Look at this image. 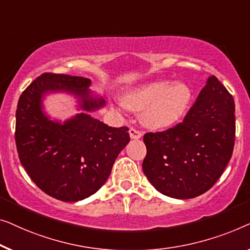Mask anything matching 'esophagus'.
<instances>
[{
    "label": "esophagus",
    "mask_w": 250,
    "mask_h": 250,
    "mask_svg": "<svg viewBox=\"0 0 250 250\" xmlns=\"http://www.w3.org/2000/svg\"><path fill=\"white\" fill-rule=\"evenodd\" d=\"M129 135H130V138H131V139H139V138H142L143 133L140 132L139 130H137L135 128H130Z\"/></svg>",
    "instance_id": "obj_1"
}]
</instances>
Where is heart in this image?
<instances>
[{
	"label": "heart",
	"mask_w": 250,
	"mask_h": 250,
	"mask_svg": "<svg viewBox=\"0 0 250 250\" xmlns=\"http://www.w3.org/2000/svg\"><path fill=\"white\" fill-rule=\"evenodd\" d=\"M190 100L191 90L185 83L160 80L128 90L120 105L135 111L144 110L143 120L147 126L163 129L182 117Z\"/></svg>",
	"instance_id": "1"
}]
</instances>
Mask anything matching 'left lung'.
<instances>
[{
	"instance_id": "8db88e82",
	"label": "left lung",
	"mask_w": 250,
	"mask_h": 250,
	"mask_svg": "<svg viewBox=\"0 0 250 250\" xmlns=\"http://www.w3.org/2000/svg\"><path fill=\"white\" fill-rule=\"evenodd\" d=\"M234 101L210 76L184 121L163 132L144 136L143 171L161 194L195 198L219 180L234 146Z\"/></svg>"
}]
</instances>
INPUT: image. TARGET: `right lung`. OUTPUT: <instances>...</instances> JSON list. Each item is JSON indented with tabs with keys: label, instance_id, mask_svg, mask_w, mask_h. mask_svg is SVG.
I'll return each mask as SVG.
<instances>
[{
	"label": "right lung",
	"instance_id": "right-lung-1",
	"mask_svg": "<svg viewBox=\"0 0 250 250\" xmlns=\"http://www.w3.org/2000/svg\"><path fill=\"white\" fill-rule=\"evenodd\" d=\"M83 77L43 73L21 94L16 113V144L24 170L45 194L78 202L94 195L107 180L112 167L129 143L126 126L113 128L90 115L105 106ZM66 92L77 100V114L52 121L42 101Z\"/></svg>",
	"mask_w": 250,
	"mask_h": 250
}]
</instances>
